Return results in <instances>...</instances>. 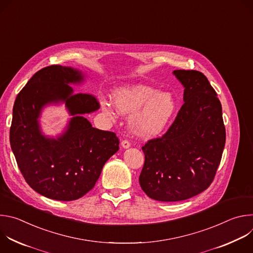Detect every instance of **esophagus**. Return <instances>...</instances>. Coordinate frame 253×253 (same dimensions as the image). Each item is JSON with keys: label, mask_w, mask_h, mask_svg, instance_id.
<instances>
[{"label": "esophagus", "mask_w": 253, "mask_h": 253, "mask_svg": "<svg viewBox=\"0 0 253 253\" xmlns=\"http://www.w3.org/2000/svg\"><path fill=\"white\" fill-rule=\"evenodd\" d=\"M121 146L123 147V148H129L130 146H131V144H130V142H129V140H127V139H125V140H123L122 142H121Z\"/></svg>", "instance_id": "34e87169"}]
</instances>
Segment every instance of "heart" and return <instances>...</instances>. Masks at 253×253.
<instances>
[{
    "label": "heart",
    "mask_w": 253,
    "mask_h": 253,
    "mask_svg": "<svg viewBox=\"0 0 253 253\" xmlns=\"http://www.w3.org/2000/svg\"><path fill=\"white\" fill-rule=\"evenodd\" d=\"M113 102L101 101L103 111L113 116L116 109L122 114H130L129 125L140 136L151 137L159 134L167 126L174 111L175 99L170 92L157 91L144 84L120 87L113 93Z\"/></svg>",
    "instance_id": "1"
}]
</instances>
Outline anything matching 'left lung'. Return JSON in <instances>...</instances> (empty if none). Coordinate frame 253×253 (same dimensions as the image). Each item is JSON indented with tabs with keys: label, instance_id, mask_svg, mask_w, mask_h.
Masks as SVG:
<instances>
[{
	"label": "left lung",
	"instance_id": "1",
	"mask_svg": "<svg viewBox=\"0 0 253 253\" xmlns=\"http://www.w3.org/2000/svg\"><path fill=\"white\" fill-rule=\"evenodd\" d=\"M184 104L167 132L148 140L139 183L150 198H191L212 183L225 145L222 107L208 79L196 70H175Z\"/></svg>",
	"mask_w": 253,
	"mask_h": 253
}]
</instances>
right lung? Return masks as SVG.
Returning a JSON list of instances; mask_svg holds the SVG:
<instances>
[{
    "label": "right lung",
    "mask_w": 253,
    "mask_h": 253,
    "mask_svg": "<svg viewBox=\"0 0 253 253\" xmlns=\"http://www.w3.org/2000/svg\"><path fill=\"white\" fill-rule=\"evenodd\" d=\"M82 81L78 70L51 65L28 81L14 104L10 143L18 167L30 187L50 199L84 196L95 186L106 161L119 150L114 132L94 128L83 117L100 104L95 96L74 93L69 86ZM60 100L75 117L60 137H45L38 123L41 110Z\"/></svg>",
    "instance_id": "1"
}]
</instances>
